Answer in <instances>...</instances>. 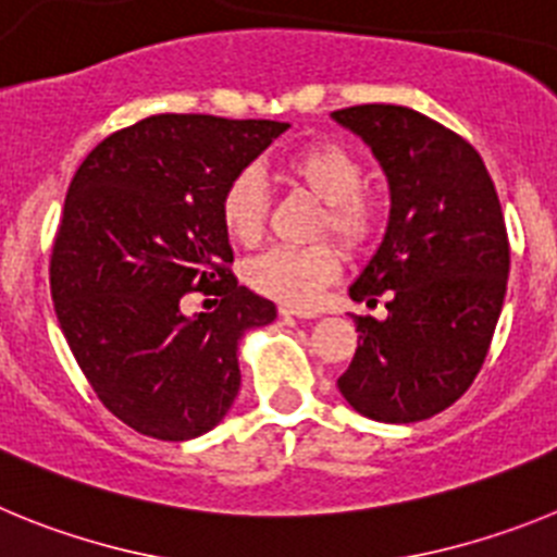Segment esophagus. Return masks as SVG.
Instances as JSON below:
<instances>
[{
  "label": "esophagus",
  "mask_w": 557,
  "mask_h": 557,
  "mask_svg": "<svg viewBox=\"0 0 557 557\" xmlns=\"http://www.w3.org/2000/svg\"><path fill=\"white\" fill-rule=\"evenodd\" d=\"M278 314H282V318H318V312H312V309L287 307V304H282V307H278Z\"/></svg>",
  "instance_id": "34e87169"
}]
</instances>
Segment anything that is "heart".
Instances as JSON below:
<instances>
[{
  "mask_svg": "<svg viewBox=\"0 0 557 557\" xmlns=\"http://www.w3.org/2000/svg\"><path fill=\"white\" fill-rule=\"evenodd\" d=\"M282 175L323 203L314 234H332L348 253H366L382 231V211L368 195V170L351 147L312 141L289 152ZM220 223L234 243L253 248L268 228V195L253 166L236 170L220 191ZM339 250L332 243L309 248H270L245 264V282L256 293L287 307H309L323 287L337 282Z\"/></svg>",
  "mask_w": 557,
  "mask_h": 557,
  "instance_id": "b5f03b06",
  "label": "heart"
}]
</instances>
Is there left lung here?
<instances>
[{
	"label": "left lung",
	"instance_id": "obj_1",
	"mask_svg": "<svg viewBox=\"0 0 557 557\" xmlns=\"http://www.w3.org/2000/svg\"><path fill=\"white\" fill-rule=\"evenodd\" d=\"M371 145L391 184V223L354 301L387 295V318H359V346L337 379L359 416L412 424L455 405L488 357L508 289L510 243L480 152L405 106L332 113Z\"/></svg>",
	"mask_w": 557,
	"mask_h": 557
}]
</instances>
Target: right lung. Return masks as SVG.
Listing matches in <instances>:
<instances>
[{
  "label": "right lung",
  "mask_w": 557,
  "mask_h": 557,
  "mask_svg": "<svg viewBox=\"0 0 557 557\" xmlns=\"http://www.w3.org/2000/svg\"><path fill=\"white\" fill-rule=\"evenodd\" d=\"M287 122L159 113L111 133L75 172L49 259L58 323L108 412L189 441L239 393L236 346L275 304L239 287L220 191ZM212 295L206 313L183 312Z\"/></svg>",
  "instance_id": "add662e5"
}]
</instances>
